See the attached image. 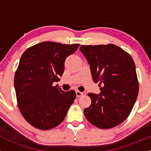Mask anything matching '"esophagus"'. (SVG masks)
I'll return each mask as SVG.
<instances>
[{
	"instance_id": "1",
	"label": "esophagus",
	"mask_w": 151,
	"mask_h": 151,
	"mask_svg": "<svg viewBox=\"0 0 151 151\" xmlns=\"http://www.w3.org/2000/svg\"><path fill=\"white\" fill-rule=\"evenodd\" d=\"M76 94H77V97H80L83 95L86 94V92H81L80 91H76Z\"/></svg>"
}]
</instances>
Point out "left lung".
<instances>
[{"mask_svg": "<svg viewBox=\"0 0 151 151\" xmlns=\"http://www.w3.org/2000/svg\"><path fill=\"white\" fill-rule=\"evenodd\" d=\"M90 65L92 78L99 83V94L88 93L91 105L84 114L91 124L109 129L123 122L131 114L139 93L135 63L131 55L116 45L80 46Z\"/></svg>", "mask_w": 151, "mask_h": 151, "instance_id": "8db88e82", "label": "left lung"}]
</instances>
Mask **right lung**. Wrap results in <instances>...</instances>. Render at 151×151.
Listing matches in <instances>:
<instances>
[{"mask_svg":"<svg viewBox=\"0 0 151 151\" xmlns=\"http://www.w3.org/2000/svg\"><path fill=\"white\" fill-rule=\"evenodd\" d=\"M79 46L45 41L22 55L14 74L16 97L22 116L35 128L50 130L65 119L76 93L64 91L53 83L60 80L65 59Z\"/></svg>","mask_w":151,"mask_h":151,"instance_id":"obj_1","label":"right lung"}]
</instances>
